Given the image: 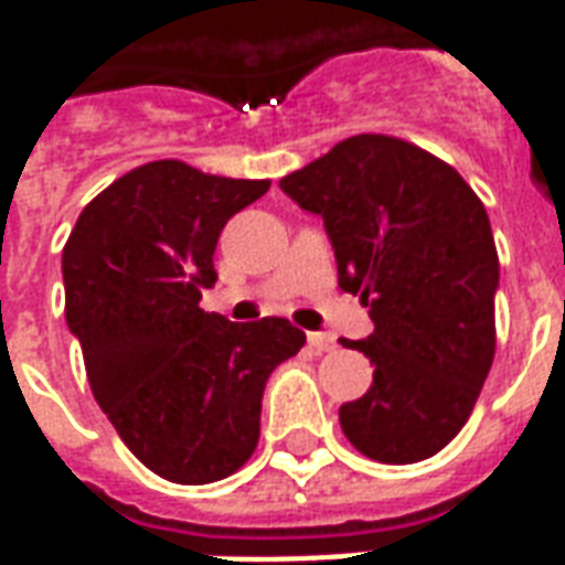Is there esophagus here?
I'll list each match as a JSON object with an SVG mask.
<instances>
[{"label":"esophagus","mask_w":565,"mask_h":565,"mask_svg":"<svg viewBox=\"0 0 565 565\" xmlns=\"http://www.w3.org/2000/svg\"><path fill=\"white\" fill-rule=\"evenodd\" d=\"M308 344H311L318 354H330V351H335V339L327 335V332H311V335H308Z\"/></svg>","instance_id":"1"}]
</instances>
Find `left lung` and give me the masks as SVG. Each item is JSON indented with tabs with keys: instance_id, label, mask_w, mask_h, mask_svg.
Listing matches in <instances>:
<instances>
[{
	"instance_id": "left-lung-1",
	"label": "left lung",
	"mask_w": 565,
	"mask_h": 565,
	"mask_svg": "<svg viewBox=\"0 0 565 565\" xmlns=\"http://www.w3.org/2000/svg\"><path fill=\"white\" fill-rule=\"evenodd\" d=\"M323 217L339 287L375 330L348 342L375 366L339 408L348 441L379 462L433 457L472 415L497 354L499 257L490 221L460 172L412 141L351 136L281 178Z\"/></svg>"
}]
</instances>
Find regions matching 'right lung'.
Instances as JSON below:
<instances>
[{"mask_svg":"<svg viewBox=\"0 0 565 565\" xmlns=\"http://www.w3.org/2000/svg\"><path fill=\"white\" fill-rule=\"evenodd\" d=\"M269 181L145 162L81 211L63 247L66 323L90 391L150 472L211 484L257 448L266 381L299 354L290 320L230 323L202 311L226 221Z\"/></svg>","mask_w":565,"mask_h":565,"instance_id":"1","label":"right lung"}]
</instances>
